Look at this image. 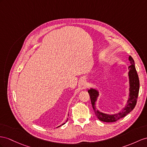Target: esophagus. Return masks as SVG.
<instances>
[{"label": "esophagus", "instance_id": "34e87169", "mask_svg": "<svg viewBox=\"0 0 147 147\" xmlns=\"http://www.w3.org/2000/svg\"><path fill=\"white\" fill-rule=\"evenodd\" d=\"M85 82H86V81H85L84 79H82V80H81V84H85Z\"/></svg>", "mask_w": 147, "mask_h": 147}]
</instances>
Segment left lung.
I'll return each mask as SVG.
<instances>
[{
  "label": "left lung",
  "mask_w": 147,
  "mask_h": 147,
  "mask_svg": "<svg viewBox=\"0 0 147 147\" xmlns=\"http://www.w3.org/2000/svg\"><path fill=\"white\" fill-rule=\"evenodd\" d=\"M129 60L130 63V65L129 66V71L128 73L129 82V94L128 100H127L126 106L123 107L119 112L115 114H106L99 111L96 107V102L98 98L100 92L97 88H90L88 92L91 98V104L94 111L95 112L96 115L101 121L105 122H115L120 119L123 118L126 116L129 113L132 111L137 103V99L138 95L139 88H140V82L138 74L135 68V62L134 59L131 56H129Z\"/></svg>",
  "instance_id": "1"
}]
</instances>
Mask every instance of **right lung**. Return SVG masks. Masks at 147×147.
Instances as JSON below:
<instances>
[{
  "instance_id": "obj_1",
  "label": "right lung",
  "mask_w": 147,
  "mask_h": 147,
  "mask_svg": "<svg viewBox=\"0 0 147 147\" xmlns=\"http://www.w3.org/2000/svg\"><path fill=\"white\" fill-rule=\"evenodd\" d=\"M67 120H66V122L67 121ZM65 123H63V124H62V125H59V126H58V127H60V126H61V125H64V124H65Z\"/></svg>"
}]
</instances>
